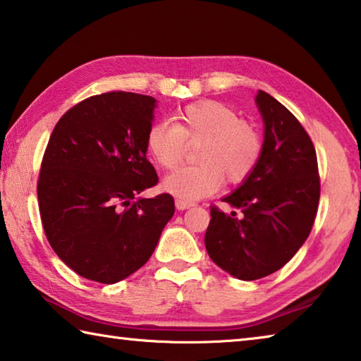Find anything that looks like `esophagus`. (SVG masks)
<instances>
[{"instance_id":"34e87169","label":"esophagus","mask_w":361,"mask_h":361,"mask_svg":"<svg viewBox=\"0 0 361 361\" xmlns=\"http://www.w3.org/2000/svg\"><path fill=\"white\" fill-rule=\"evenodd\" d=\"M175 205H176V209H178V210H186V209H191L194 204L186 202V200H181V199H176Z\"/></svg>"}]
</instances>
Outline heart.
<instances>
[{"instance_id":"heart-1","label":"heart","mask_w":361,"mask_h":361,"mask_svg":"<svg viewBox=\"0 0 361 361\" xmlns=\"http://www.w3.org/2000/svg\"><path fill=\"white\" fill-rule=\"evenodd\" d=\"M175 124L157 121L146 132V149L154 162L172 169L181 161L186 142L202 140L199 166L173 170L164 178V191L186 202L204 199L229 183H240L253 172L261 156V138L234 109L216 100L195 102L178 109Z\"/></svg>"}]
</instances>
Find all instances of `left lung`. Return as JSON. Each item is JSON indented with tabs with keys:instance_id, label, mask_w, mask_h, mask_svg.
<instances>
[{
	"instance_id": "obj_1",
	"label": "left lung",
	"mask_w": 361,
	"mask_h": 361,
	"mask_svg": "<svg viewBox=\"0 0 361 361\" xmlns=\"http://www.w3.org/2000/svg\"><path fill=\"white\" fill-rule=\"evenodd\" d=\"M255 103L264 126L259 161L221 199L242 216L213 207L205 232L212 261L239 280L262 279L283 267L309 237L320 199L317 154L307 132L262 90Z\"/></svg>"
}]
</instances>
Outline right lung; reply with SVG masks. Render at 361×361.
I'll return each mask as SVG.
<instances>
[{
    "label": "right lung",
    "mask_w": 361,
    "mask_h": 361,
    "mask_svg": "<svg viewBox=\"0 0 361 361\" xmlns=\"http://www.w3.org/2000/svg\"><path fill=\"white\" fill-rule=\"evenodd\" d=\"M156 108L149 95H95L68 109L49 138L38 181L42 228L84 279L116 283L138 271L173 216L170 194L138 195L157 183L146 159Z\"/></svg>",
    "instance_id": "add662e5"
}]
</instances>
